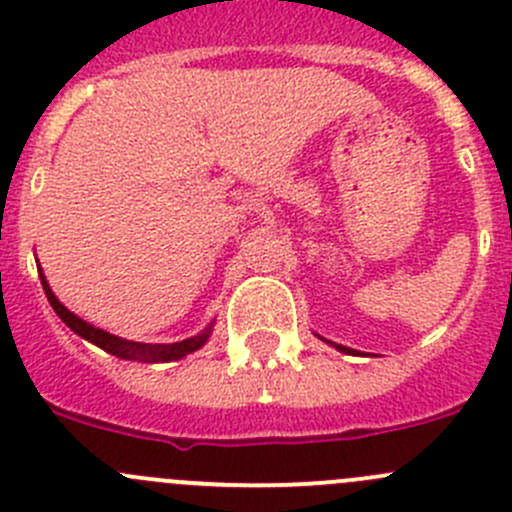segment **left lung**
Returning <instances> with one entry per match:
<instances>
[{
  "label": "left lung",
  "mask_w": 512,
  "mask_h": 512,
  "mask_svg": "<svg viewBox=\"0 0 512 512\" xmlns=\"http://www.w3.org/2000/svg\"><path fill=\"white\" fill-rule=\"evenodd\" d=\"M339 352H352V349H347V347H337Z\"/></svg>",
  "instance_id": "obj_1"
}]
</instances>
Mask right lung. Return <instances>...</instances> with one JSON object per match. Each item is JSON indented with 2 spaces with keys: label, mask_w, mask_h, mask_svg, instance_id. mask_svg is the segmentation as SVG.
I'll return each instance as SVG.
<instances>
[{
  "label": "right lung",
  "mask_w": 512,
  "mask_h": 512,
  "mask_svg": "<svg viewBox=\"0 0 512 512\" xmlns=\"http://www.w3.org/2000/svg\"><path fill=\"white\" fill-rule=\"evenodd\" d=\"M39 280H41V287H44L46 292V299L51 302V307H54V312L59 314L61 322L66 324V327L71 329V332H76L79 337H84L86 342L96 344V347H101L103 352L113 354V356H121V359H141V361H170V359H180V356L195 352V349H200L205 344V339H208L210 329L205 334H198V337L193 339H185V342H175V344H141V342H128V339H121V337H113V334L103 332V329H96L94 324L84 322V319L76 317L74 312H69V309L64 307V304L59 302V299L54 297V292H51L49 285H46V277L41 275L39 270Z\"/></svg>",
  "instance_id": "obj_1"
}]
</instances>
